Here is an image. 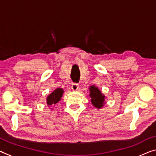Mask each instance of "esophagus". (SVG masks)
Masks as SVG:
<instances>
[{
	"mask_svg": "<svg viewBox=\"0 0 156 156\" xmlns=\"http://www.w3.org/2000/svg\"><path fill=\"white\" fill-rule=\"evenodd\" d=\"M72 89L73 91H77V90H78V89H79V86L77 84L73 83L72 85Z\"/></svg>",
	"mask_w": 156,
	"mask_h": 156,
	"instance_id": "esophagus-1",
	"label": "esophagus"
}]
</instances>
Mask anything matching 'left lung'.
Returning <instances> with one entry per match:
<instances>
[{"instance_id": "1", "label": "left lung", "mask_w": 156, "mask_h": 156, "mask_svg": "<svg viewBox=\"0 0 156 156\" xmlns=\"http://www.w3.org/2000/svg\"><path fill=\"white\" fill-rule=\"evenodd\" d=\"M90 94L89 96L91 98V102L94 107L97 109H101L106 104L105 102V98L106 96L102 93L100 89L96 87V85H91L89 87Z\"/></svg>"}]
</instances>
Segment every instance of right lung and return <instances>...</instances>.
<instances>
[{
    "label": "right lung",
    "instance_id": "obj_1",
    "mask_svg": "<svg viewBox=\"0 0 156 156\" xmlns=\"http://www.w3.org/2000/svg\"><path fill=\"white\" fill-rule=\"evenodd\" d=\"M63 93H64V90H63L62 88H56L51 94H49L46 99L47 106L50 107L54 105H56L57 102H58L61 100Z\"/></svg>",
    "mask_w": 156,
    "mask_h": 156
}]
</instances>
